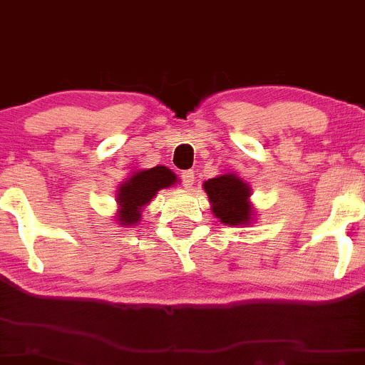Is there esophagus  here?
Wrapping results in <instances>:
<instances>
[{
  "instance_id": "obj_1",
  "label": "esophagus",
  "mask_w": 365,
  "mask_h": 365,
  "mask_svg": "<svg viewBox=\"0 0 365 365\" xmlns=\"http://www.w3.org/2000/svg\"><path fill=\"white\" fill-rule=\"evenodd\" d=\"M180 178H182L183 187L190 188L193 185V178H195V173H193V170H185V172L180 173Z\"/></svg>"
}]
</instances>
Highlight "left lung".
Here are the masks:
<instances>
[{
	"instance_id": "8db88e82",
	"label": "left lung",
	"mask_w": 365,
	"mask_h": 365,
	"mask_svg": "<svg viewBox=\"0 0 365 365\" xmlns=\"http://www.w3.org/2000/svg\"><path fill=\"white\" fill-rule=\"evenodd\" d=\"M208 198L212 202L213 215L220 218L225 225L249 223L252 205L249 203L250 188L237 175L228 173L210 178L203 183Z\"/></svg>"
}]
</instances>
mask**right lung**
<instances>
[{
  "instance_id": "1",
  "label": "right lung",
  "mask_w": 365,
  "mask_h": 365,
  "mask_svg": "<svg viewBox=\"0 0 365 365\" xmlns=\"http://www.w3.org/2000/svg\"><path fill=\"white\" fill-rule=\"evenodd\" d=\"M175 182H177L175 173L162 165L150 170H142L126 180L118 192V217L121 225L137 223L142 218V208L150 203V200L157 195V192L162 188H168Z\"/></svg>"
}]
</instances>
